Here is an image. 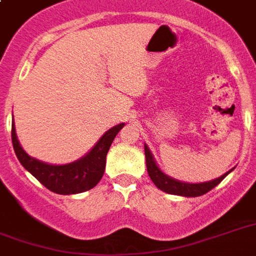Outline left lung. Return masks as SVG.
Instances as JSON below:
<instances>
[{"instance_id": "left-lung-1", "label": "left lung", "mask_w": 256, "mask_h": 256, "mask_svg": "<svg viewBox=\"0 0 256 256\" xmlns=\"http://www.w3.org/2000/svg\"><path fill=\"white\" fill-rule=\"evenodd\" d=\"M144 156H146V166H148V172L150 175V178L154 182L160 190L164 191V192H168V194L174 195H182V196H199V195H203L208 192L210 190H212L215 186H218L219 183L222 182L223 179L226 178L227 175L230 174L232 168H231L228 172L223 174L222 176L214 179V180H210V182L204 183H184L179 182V180H175V179L170 178L166 174H164L162 171L158 168L156 160L152 158V152L148 150V148L144 144Z\"/></svg>"}]
</instances>
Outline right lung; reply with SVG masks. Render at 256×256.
Here are the masks:
<instances>
[{
	"mask_svg": "<svg viewBox=\"0 0 256 256\" xmlns=\"http://www.w3.org/2000/svg\"><path fill=\"white\" fill-rule=\"evenodd\" d=\"M124 124H120L104 132L94 148L84 158L73 164L54 166L34 160L24 152L16 136L14 122L12 124V142L18 160L30 174L56 194L69 195L84 192L98 184L106 168V156L112 140Z\"/></svg>",
	"mask_w": 256,
	"mask_h": 256,
	"instance_id": "1",
	"label": "right lung"
}]
</instances>
